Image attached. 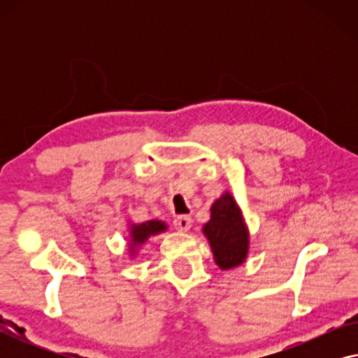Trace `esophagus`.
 <instances>
[{
  "mask_svg": "<svg viewBox=\"0 0 358 358\" xmlns=\"http://www.w3.org/2000/svg\"><path fill=\"white\" fill-rule=\"evenodd\" d=\"M174 227L179 229V231H187L192 227V218L189 215H179V217L174 218Z\"/></svg>",
  "mask_w": 358,
  "mask_h": 358,
  "instance_id": "esophagus-1",
  "label": "esophagus"
}]
</instances>
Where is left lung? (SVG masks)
Masks as SVG:
<instances>
[{
    "label": "left lung",
    "instance_id": "obj_1",
    "mask_svg": "<svg viewBox=\"0 0 358 358\" xmlns=\"http://www.w3.org/2000/svg\"><path fill=\"white\" fill-rule=\"evenodd\" d=\"M215 262L222 268H231L244 262L248 254V231L241 212L229 194H224L212 205V218L203 227Z\"/></svg>",
    "mask_w": 358,
    "mask_h": 358
}]
</instances>
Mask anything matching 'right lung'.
Instances as JSON below:
<instances>
[{
    "mask_svg": "<svg viewBox=\"0 0 358 358\" xmlns=\"http://www.w3.org/2000/svg\"><path fill=\"white\" fill-rule=\"evenodd\" d=\"M164 229H166V224L161 222H155V220L136 224V227H134V229H131V239H134V244H131V246L145 243L146 238L151 236V234H158L161 231H164Z\"/></svg>",
    "mask_w": 358,
    "mask_h": 358,
    "instance_id": "add662e5",
    "label": "right lung"
}]
</instances>
